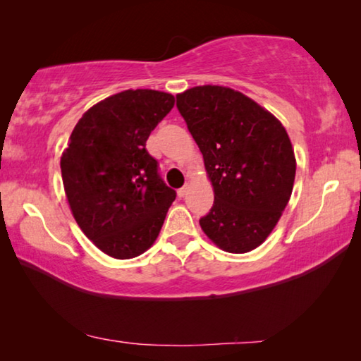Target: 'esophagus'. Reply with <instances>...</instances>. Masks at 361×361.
<instances>
[{
  "mask_svg": "<svg viewBox=\"0 0 361 361\" xmlns=\"http://www.w3.org/2000/svg\"><path fill=\"white\" fill-rule=\"evenodd\" d=\"M186 192H188V186H183V188L178 189V191H176V194H178V197H185Z\"/></svg>",
  "mask_w": 361,
  "mask_h": 361,
  "instance_id": "esophagus-1",
  "label": "esophagus"
}]
</instances>
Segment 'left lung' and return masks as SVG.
I'll use <instances>...</instances> for the list:
<instances>
[{
  "label": "left lung",
  "instance_id": "left-lung-1",
  "mask_svg": "<svg viewBox=\"0 0 361 361\" xmlns=\"http://www.w3.org/2000/svg\"><path fill=\"white\" fill-rule=\"evenodd\" d=\"M176 108L202 152L215 192L200 228L224 252H252L290 200L296 159L288 133L276 116L223 85L188 89L176 95Z\"/></svg>",
  "mask_w": 361,
  "mask_h": 361
}]
</instances>
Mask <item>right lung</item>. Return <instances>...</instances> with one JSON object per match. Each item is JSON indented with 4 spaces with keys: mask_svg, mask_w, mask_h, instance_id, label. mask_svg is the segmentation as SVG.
Masks as SVG:
<instances>
[{
    "mask_svg": "<svg viewBox=\"0 0 361 361\" xmlns=\"http://www.w3.org/2000/svg\"><path fill=\"white\" fill-rule=\"evenodd\" d=\"M175 105L172 94L124 90L87 109L60 159L66 199L87 239L116 259L145 253L176 197L146 140Z\"/></svg>",
    "mask_w": 361,
    "mask_h": 361,
    "instance_id": "add662e5",
    "label": "right lung"
}]
</instances>
